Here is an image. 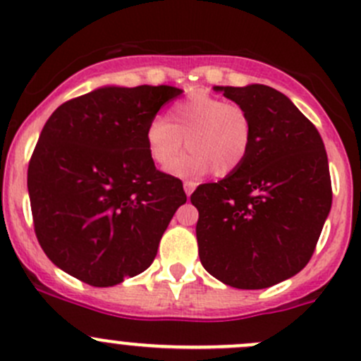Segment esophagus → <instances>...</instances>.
Returning <instances> with one entry per match:
<instances>
[{
    "mask_svg": "<svg viewBox=\"0 0 361 361\" xmlns=\"http://www.w3.org/2000/svg\"><path fill=\"white\" fill-rule=\"evenodd\" d=\"M183 188H185V194L190 195L192 192L195 190V183H194V181H185V183H183Z\"/></svg>",
    "mask_w": 361,
    "mask_h": 361,
    "instance_id": "obj_1",
    "label": "esophagus"
}]
</instances>
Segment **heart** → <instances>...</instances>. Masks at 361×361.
<instances>
[{
  "label": "heart",
  "instance_id": "b5f03b06",
  "mask_svg": "<svg viewBox=\"0 0 361 361\" xmlns=\"http://www.w3.org/2000/svg\"><path fill=\"white\" fill-rule=\"evenodd\" d=\"M251 140L253 126L245 108L204 92L174 103L167 118L154 116L145 130L148 154L160 167L169 166L183 144L191 148L170 163L171 173L181 178L207 171L231 174L248 157Z\"/></svg>",
  "mask_w": 361,
  "mask_h": 361
}]
</instances>
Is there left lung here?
Returning <instances> with one entry per match:
<instances>
[{
	"instance_id": "left-lung-1",
	"label": "left lung",
	"mask_w": 361,
	"mask_h": 361,
	"mask_svg": "<svg viewBox=\"0 0 361 361\" xmlns=\"http://www.w3.org/2000/svg\"><path fill=\"white\" fill-rule=\"evenodd\" d=\"M243 106L253 140L245 162L192 194L199 257L239 290L285 281L307 265L332 207L329 159L316 127L279 90L213 87Z\"/></svg>"
}]
</instances>
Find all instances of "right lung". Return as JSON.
I'll return each mask as SVG.
<instances>
[{"instance_id":"add662e5","label":"right lung","mask_w":361,"mask_h":361,"mask_svg":"<svg viewBox=\"0 0 361 361\" xmlns=\"http://www.w3.org/2000/svg\"><path fill=\"white\" fill-rule=\"evenodd\" d=\"M171 85H104L61 104L27 169L35 232L54 265L90 286L148 269L187 202L178 178L155 169L145 130Z\"/></svg>"}]
</instances>
